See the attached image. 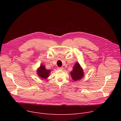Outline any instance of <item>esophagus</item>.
Here are the masks:
<instances>
[{"label": "esophagus", "mask_w": 121, "mask_h": 121, "mask_svg": "<svg viewBox=\"0 0 121 121\" xmlns=\"http://www.w3.org/2000/svg\"><path fill=\"white\" fill-rule=\"evenodd\" d=\"M58 70H63V67H59V68H58Z\"/></svg>", "instance_id": "1"}]
</instances>
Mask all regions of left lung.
Segmentation results:
<instances>
[{
	"instance_id": "left-lung-1",
	"label": "left lung",
	"mask_w": 121,
	"mask_h": 121,
	"mask_svg": "<svg viewBox=\"0 0 121 121\" xmlns=\"http://www.w3.org/2000/svg\"><path fill=\"white\" fill-rule=\"evenodd\" d=\"M70 74L72 79L74 81L80 80L83 78L84 75L83 69L78 62H76L73 66V70L70 72Z\"/></svg>"
}]
</instances>
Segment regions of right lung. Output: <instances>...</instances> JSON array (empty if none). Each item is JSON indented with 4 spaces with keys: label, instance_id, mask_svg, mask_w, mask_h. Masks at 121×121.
Instances as JSON below:
<instances>
[{
    "label": "right lung",
    "instance_id": "1",
    "mask_svg": "<svg viewBox=\"0 0 121 121\" xmlns=\"http://www.w3.org/2000/svg\"><path fill=\"white\" fill-rule=\"evenodd\" d=\"M51 70L46 68L44 65L41 64L37 69V74L39 77L43 79H47L49 76Z\"/></svg>",
    "mask_w": 121,
    "mask_h": 121
}]
</instances>
